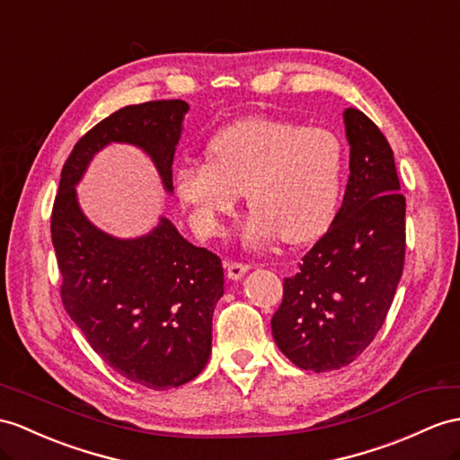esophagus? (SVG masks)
<instances>
[{
    "instance_id": "esophagus-1",
    "label": "esophagus",
    "mask_w": 460,
    "mask_h": 460,
    "mask_svg": "<svg viewBox=\"0 0 460 460\" xmlns=\"http://www.w3.org/2000/svg\"><path fill=\"white\" fill-rule=\"evenodd\" d=\"M252 269L250 263H240V261H228L226 263V273L230 279H234V281H238V279H242L245 273H248Z\"/></svg>"
}]
</instances>
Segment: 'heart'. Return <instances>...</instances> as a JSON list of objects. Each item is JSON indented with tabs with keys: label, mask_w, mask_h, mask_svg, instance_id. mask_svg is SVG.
I'll use <instances>...</instances> for the list:
<instances>
[{
	"label": "heart",
	"mask_w": 460,
	"mask_h": 460,
	"mask_svg": "<svg viewBox=\"0 0 460 460\" xmlns=\"http://www.w3.org/2000/svg\"><path fill=\"white\" fill-rule=\"evenodd\" d=\"M208 160H183L173 183L200 236H217L242 193L253 208L245 240L281 234L305 243L328 230L340 207L345 148L328 128L287 119H248L217 132Z\"/></svg>",
	"instance_id": "heart-1"
}]
</instances>
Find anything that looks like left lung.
<instances>
[{
    "label": "left lung",
    "mask_w": 460,
    "mask_h": 460,
    "mask_svg": "<svg viewBox=\"0 0 460 460\" xmlns=\"http://www.w3.org/2000/svg\"><path fill=\"white\" fill-rule=\"evenodd\" d=\"M349 179L328 232L283 283L273 338L305 371L353 363L383 328L406 255V197L394 154L359 109H345Z\"/></svg>",
    "instance_id": "8db88e82"
}]
</instances>
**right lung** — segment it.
<instances>
[{
  "instance_id": "obj_1",
  "label": "right lung",
  "mask_w": 460,
  "mask_h": 460,
  "mask_svg": "<svg viewBox=\"0 0 460 460\" xmlns=\"http://www.w3.org/2000/svg\"><path fill=\"white\" fill-rule=\"evenodd\" d=\"M187 111L181 99H162L97 122L62 167L50 217L66 312L111 368L152 390L181 386L205 368L212 312L224 295L222 261L189 243L167 218L137 240L107 236L84 217L74 185L95 152L128 142L150 154L173 191L172 164Z\"/></svg>"
}]
</instances>
